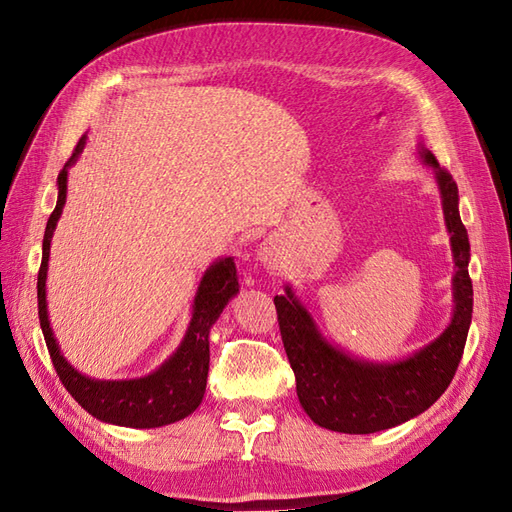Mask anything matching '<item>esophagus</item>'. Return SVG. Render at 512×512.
<instances>
[{"label": "esophagus", "mask_w": 512, "mask_h": 512, "mask_svg": "<svg viewBox=\"0 0 512 512\" xmlns=\"http://www.w3.org/2000/svg\"><path fill=\"white\" fill-rule=\"evenodd\" d=\"M257 255H259V259H261V261H264L266 266H274V264H277L279 257H281V246H279V240L268 238L264 244L259 246Z\"/></svg>", "instance_id": "1"}]
</instances>
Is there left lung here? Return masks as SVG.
<instances>
[{
	"label": "left lung",
	"instance_id": "1",
	"mask_svg": "<svg viewBox=\"0 0 512 512\" xmlns=\"http://www.w3.org/2000/svg\"><path fill=\"white\" fill-rule=\"evenodd\" d=\"M417 153L435 173L445 229L450 233L454 309L445 331L409 357L396 361L359 359L322 335L292 285H285V294L274 296L300 406L311 422L322 428L346 435H370L409 422L439 400L461 363L474 309L467 268L469 238L458 214V188L452 175L439 166L422 142L417 144Z\"/></svg>",
	"mask_w": 512,
	"mask_h": 512
}]
</instances>
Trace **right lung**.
<instances>
[{"instance_id": "1", "label": "right lung", "mask_w": 512, "mask_h": 512, "mask_svg": "<svg viewBox=\"0 0 512 512\" xmlns=\"http://www.w3.org/2000/svg\"><path fill=\"white\" fill-rule=\"evenodd\" d=\"M86 147V136L80 138L69 162L58 175V201L51 212L45 238H43V261L38 270V320L45 335V344L62 385L82 404V409L106 424L127 428H160L175 424L188 417L203 402L207 372H209V331L220 318L222 309L240 292L238 270L233 257H220L205 270L199 290L194 294L192 318L183 335L181 344L160 368L140 378H125V381H99L75 370L60 352L58 339L51 331L47 313V268L49 248L58 220L67 203V179L69 168Z\"/></svg>"}]
</instances>
